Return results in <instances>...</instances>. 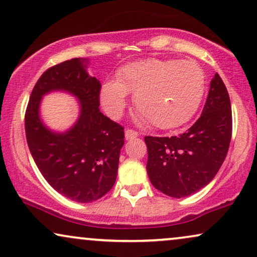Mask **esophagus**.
<instances>
[{
  "label": "esophagus",
  "instance_id": "34e87169",
  "mask_svg": "<svg viewBox=\"0 0 257 257\" xmlns=\"http://www.w3.org/2000/svg\"><path fill=\"white\" fill-rule=\"evenodd\" d=\"M124 136H125V140H134L139 136V133L133 131V129H126L124 133Z\"/></svg>",
  "mask_w": 257,
  "mask_h": 257
}]
</instances>
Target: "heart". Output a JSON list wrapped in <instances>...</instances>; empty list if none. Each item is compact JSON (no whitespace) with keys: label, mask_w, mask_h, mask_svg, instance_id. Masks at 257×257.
<instances>
[{"label":"heart","mask_w":257,"mask_h":257,"mask_svg":"<svg viewBox=\"0 0 257 257\" xmlns=\"http://www.w3.org/2000/svg\"><path fill=\"white\" fill-rule=\"evenodd\" d=\"M204 90V71L194 61L148 59L121 68L117 81L102 85L100 97L105 114L117 119L128 105V94L135 95L143 122L173 129L193 117Z\"/></svg>","instance_id":"obj_1"}]
</instances>
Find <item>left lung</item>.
<instances>
[{
	"mask_svg": "<svg viewBox=\"0 0 257 257\" xmlns=\"http://www.w3.org/2000/svg\"><path fill=\"white\" fill-rule=\"evenodd\" d=\"M231 129L230 98L220 75L215 74L202 114L186 133L172 138H145L150 182L176 198L202 189L227 156Z\"/></svg>",
	"mask_w": 257,
	"mask_h": 257,
	"instance_id": "left-lung-1",
	"label": "left lung"
}]
</instances>
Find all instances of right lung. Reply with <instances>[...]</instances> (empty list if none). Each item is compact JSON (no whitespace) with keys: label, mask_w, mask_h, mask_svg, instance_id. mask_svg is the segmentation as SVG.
<instances>
[{"label":"right lung","mask_w":257,"mask_h":257,"mask_svg":"<svg viewBox=\"0 0 257 257\" xmlns=\"http://www.w3.org/2000/svg\"><path fill=\"white\" fill-rule=\"evenodd\" d=\"M88 59H71L41 75L30 95L25 126L29 150L47 182L75 202L96 201L114 186L123 126L100 111L101 83L88 74ZM66 91L79 100L80 115L67 132L51 131L39 116L44 94Z\"/></svg>","instance_id":"obj_1"}]
</instances>
